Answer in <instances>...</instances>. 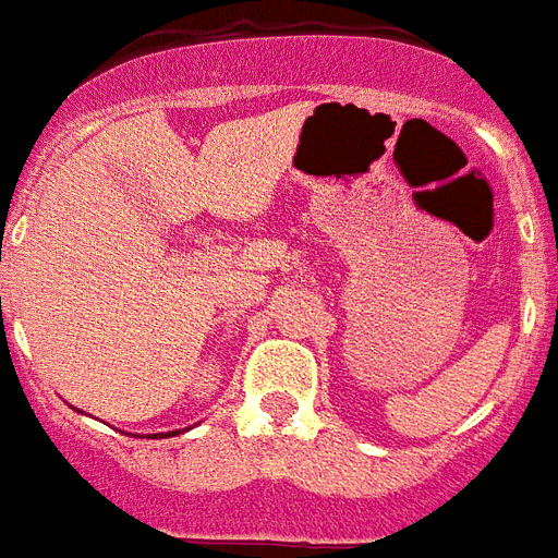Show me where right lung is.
<instances>
[{
	"label": "right lung",
	"mask_w": 558,
	"mask_h": 558,
	"mask_svg": "<svg viewBox=\"0 0 558 558\" xmlns=\"http://www.w3.org/2000/svg\"><path fill=\"white\" fill-rule=\"evenodd\" d=\"M172 435H175V432H172Z\"/></svg>",
	"instance_id": "add662e5"
}]
</instances>
